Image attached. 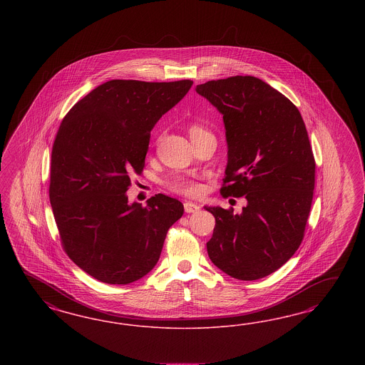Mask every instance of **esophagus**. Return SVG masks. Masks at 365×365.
Masks as SVG:
<instances>
[{"label":"esophagus","mask_w":365,"mask_h":365,"mask_svg":"<svg viewBox=\"0 0 365 365\" xmlns=\"http://www.w3.org/2000/svg\"><path fill=\"white\" fill-rule=\"evenodd\" d=\"M185 211L191 214V212H197L199 210V206L197 203H192V202H185Z\"/></svg>","instance_id":"obj_1"}]
</instances>
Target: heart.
Here are the masks:
<instances>
[{
	"label": "heart",
	"instance_id": "heart-1",
	"mask_svg": "<svg viewBox=\"0 0 365 365\" xmlns=\"http://www.w3.org/2000/svg\"><path fill=\"white\" fill-rule=\"evenodd\" d=\"M205 130H202L200 127H191L190 128V136L195 135V133H203ZM168 186L179 194H185L188 197H194L200 192V183L194 178L186 177V175H177V177L171 178V180L168 182Z\"/></svg>",
	"mask_w": 365,
	"mask_h": 365
}]
</instances>
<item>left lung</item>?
Returning <instances> with one entry per match:
<instances>
[{"instance_id": "obj_1", "label": "left lung", "mask_w": 365, "mask_h": 365, "mask_svg": "<svg viewBox=\"0 0 365 365\" xmlns=\"http://www.w3.org/2000/svg\"><path fill=\"white\" fill-rule=\"evenodd\" d=\"M197 92L223 115L229 151L221 195L247 200L241 214L206 207L215 218L207 253L237 279L264 278L305 235L316 180L305 123L287 96L255 76L211 80Z\"/></svg>"}]
</instances>
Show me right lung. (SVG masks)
Segmentation results:
<instances>
[{"instance_id":"right-lung-1","label":"right lung","mask_w":365,"mask_h":365,"mask_svg":"<svg viewBox=\"0 0 365 365\" xmlns=\"http://www.w3.org/2000/svg\"><path fill=\"white\" fill-rule=\"evenodd\" d=\"M191 80H110L69 110L56 133L49 200L66 255L89 276L127 285L156 265L183 205L158 194L128 205L151 130L185 98Z\"/></svg>"}]
</instances>
